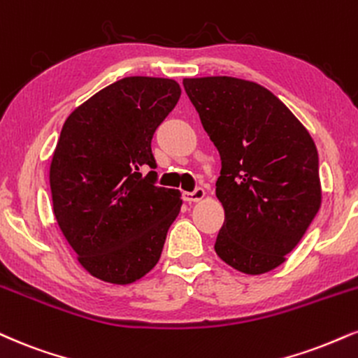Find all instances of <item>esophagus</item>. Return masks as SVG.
<instances>
[{
  "mask_svg": "<svg viewBox=\"0 0 358 358\" xmlns=\"http://www.w3.org/2000/svg\"><path fill=\"white\" fill-rule=\"evenodd\" d=\"M203 196H205L203 188H196V190H193V192H185L183 193L185 201H188V203H193V201L203 200Z\"/></svg>",
  "mask_w": 358,
  "mask_h": 358,
  "instance_id": "obj_1",
  "label": "esophagus"
}]
</instances>
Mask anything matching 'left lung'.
<instances>
[{"label":"left lung","mask_w":358,"mask_h":358,"mask_svg":"<svg viewBox=\"0 0 358 358\" xmlns=\"http://www.w3.org/2000/svg\"><path fill=\"white\" fill-rule=\"evenodd\" d=\"M185 92L220 153L225 222L215 252L248 275L287 260L322 203L318 153L295 115L262 85L234 76L185 78Z\"/></svg>","instance_id":"1"}]
</instances>
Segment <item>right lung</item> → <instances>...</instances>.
I'll return each instance as SVG.
<instances>
[{"mask_svg": "<svg viewBox=\"0 0 358 358\" xmlns=\"http://www.w3.org/2000/svg\"><path fill=\"white\" fill-rule=\"evenodd\" d=\"M175 80L127 76L94 93L63 124L50 165L53 213L93 277L128 285L158 264L182 193L155 185L153 133L175 108Z\"/></svg>", "mask_w": 358, "mask_h": 358, "instance_id": "right-lung-1", "label": "right lung"}]
</instances>
